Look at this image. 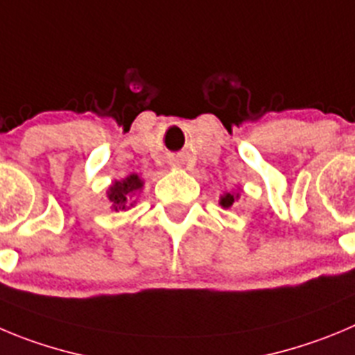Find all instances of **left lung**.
Segmentation results:
<instances>
[{
	"label": "left lung",
	"mask_w": 355,
	"mask_h": 355,
	"mask_svg": "<svg viewBox=\"0 0 355 355\" xmlns=\"http://www.w3.org/2000/svg\"><path fill=\"white\" fill-rule=\"evenodd\" d=\"M238 198H240V194L224 193L223 196H220V200H218V205H220L223 208H231L234 201H238Z\"/></svg>",
	"instance_id": "1"
}]
</instances>
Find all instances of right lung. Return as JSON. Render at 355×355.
<instances>
[{
  "label": "right lung",
  "instance_id": "add662e5",
  "mask_svg": "<svg viewBox=\"0 0 355 355\" xmlns=\"http://www.w3.org/2000/svg\"><path fill=\"white\" fill-rule=\"evenodd\" d=\"M145 182L137 173H131L122 180L112 182L107 191V198L110 201V208L114 211H125L135 207L138 194L141 193Z\"/></svg>",
  "mask_w": 355,
  "mask_h": 355
}]
</instances>
